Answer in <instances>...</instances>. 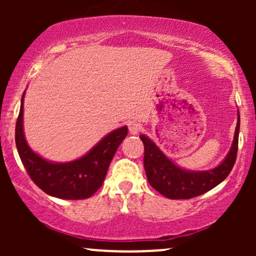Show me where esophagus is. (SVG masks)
Segmentation results:
<instances>
[{
    "instance_id": "esophagus-1",
    "label": "esophagus",
    "mask_w": 256,
    "mask_h": 256,
    "mask_svg": "<svg viewBox=\"0 0 256 256\" xmlns=\"http://www.w3.org/2000/svg\"><path fill=\"white\" fill-rule=\"evenodd\" d=\"M128 128L131 134H137L138 132L142 130V125H140V122H138L137 120H130V122H128Z\"/></svg>"
}]
</instances>
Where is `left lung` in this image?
I'll return each mask as SVG.
<instances>
[{"mask_svg": "<svg viewBox=\"0 0 256 256\" xmlns=\"http://www.w3.org/2000/svg\"><path fill=\"white\" fill-rule=\"evenodd\" d=\"M237 118L236 131L230 152L220 165L208 171H189L182 168L170 160L150 138L146 134H140V137L144 144L143 162L149 184L161 195L172 200L192 198L216 188L230 174L236 162L238 150L240 113Z\"/></svg>", "mask_w": 256, "mask_h": 256, "instance_id": "obj_1", "label": "left lung"}]
</instances>
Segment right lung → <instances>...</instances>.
<instances>
[{
    "mask_svg": "<svg viewBox=\"0 0 256 256\" xmlns=\"http://www.w3.org/2000/svg\"><path fill=\"white\" fill-rule=\"evenodd\" d=\"M24 96L16 126V144L22 162L34 183L48 195L64 200H83L92 196L104 183L108 167L120 143L128 134V126L112 131L84 156L70 162H52L34 152L24 134Z\"/></svg>",
    "mask_w": 256,
    "mask_h": 256,
    "instance_id": "right-lung-1",
    "label": "right lung"
}]
</instances>
